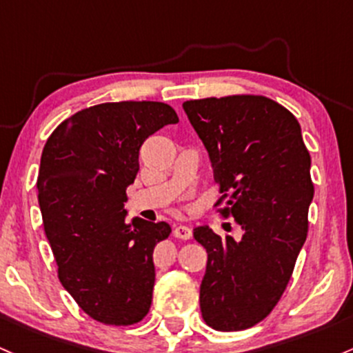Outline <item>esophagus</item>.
<instances>
[{"label": "esophagus", "mask_w": 353, "mask_h": 353, "mask_svg": "<svg viewBox=\"0 0 353 353\" xmlns=\"http://www.w3.org/2000/svg\"><path fill=\"white\" fill-rule=\"evenodd\" d=\"M172 234L179 239H189L192 236V230L189 226H184V224H179V226L174 228Z\"/></svg>", "instance_id": "obj_1"}]
</instances>
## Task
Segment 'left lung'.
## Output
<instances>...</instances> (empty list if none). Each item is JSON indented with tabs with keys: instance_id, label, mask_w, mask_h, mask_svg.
I'll use <instances>...</instances> for the list:
<instances>
[{
	"instance_id": "8db88e82",
	"label": "left lung",
	"mask_w": 353,
	"mask_h": 353,
	"mask_svg": "<svg viewBox=\"0 0 353 353\" xmlns=\"http://www.w3.org/2000/svg\"><path fill=\"white\" fill-rule=\"evenodd\" d=\"M183 108L211 159L214 206L245 231L234 241L194 230L208 251L201 313L214 330H246L276 307L307 239L312 159L295 115L268 97H211Z\"/></svg>"
}]
</instances>
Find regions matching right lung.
<instances>
[{"instance_id": "obj_1", "label": "right lung", "mask_w": 353, "mask_h": 353, "mask_svg": "<svg viewBox=\"0 0 353 353\" xmlns=\"http://www.w3.org/2000/svg\"><path fill=\"white\" fill-rule=\"evenodd\" d=\"M162 102H107L60 123L43 147L38 201L58 280L88 316L134 325L149 313L152 254L170 234L164 221H127V188L149 135L177 123Z\"/></svg>"}]
</instances>
